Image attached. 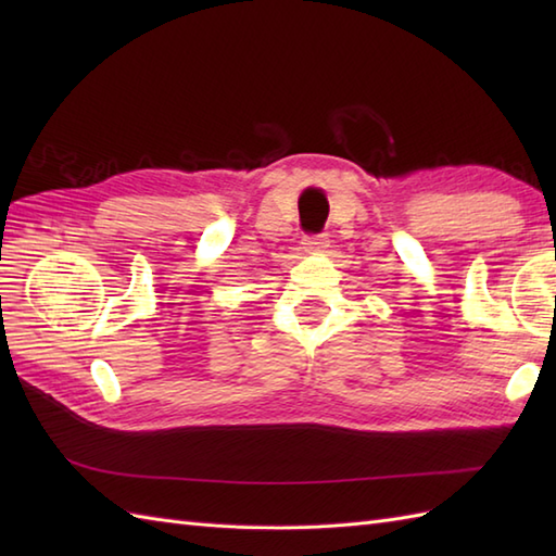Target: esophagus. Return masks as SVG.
<instances>
[{"label": "esophagus", "mask_w": 556, "mask_h": 556, "mask_svg": "<svg viewBox=\"0 0 556 556\" xmlns=\"http://www.w3.org/2000/svg\"><path fill=\"white\" fill-rule=\"evenodd\" d=\"M303 251L305 253H325L329 248V236L327 233H320V236H305V239L301 241Z\"/></svg>", "instance_id": "34e87169"}]
</instances>
